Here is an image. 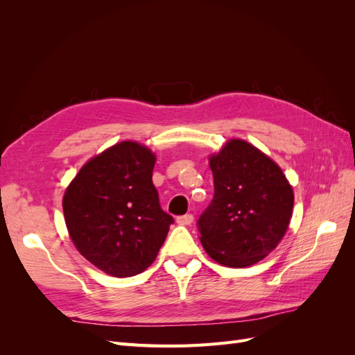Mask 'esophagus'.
I'll return each mask as SVG.
<instances>
[{"label":"esophagus","instance_id":"obj_1","mask_svg":"<svg viewBox=\"0 0 355 355\" xmlns=\"http://www.w3.org/2000/svg\"><path fill=\"white\" fill-rule=\"evenodd\" d=\"M176 222L179 225H191L192 222H194V216H192V214H184V216H179L176 219Z\"/></svg>","mask_w":355,"mask_h":355}]
</instances>
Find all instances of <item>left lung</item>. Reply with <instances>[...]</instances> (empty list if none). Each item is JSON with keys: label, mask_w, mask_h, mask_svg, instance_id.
<instances>
[{"label": "left lung", "mask_w": 355, "mask_h": 355, "mask_svg": "<svg viewBox=\"0 0 355 355\" xmlns=\"http://www.w3.org/2000/svg\"><path fill=\"white\" fill-rule=\"evenodd\" d=\"M214 196L197 220L211 259L250 266L282 241L293 210V191L282 168L259 149L232 139L210 157Z\"/></svg>", "instance_id": "obj_1"}]
</instances>
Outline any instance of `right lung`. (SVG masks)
<instances>
[{
  "label": "right lung",
  "instance_id": "1",
  "mask_svg": "<svg viewBox=\"0 0 355 355\" xmlns=\"http://www.w3.org/2000/svg\"><path fill=\"white\" fill-rule=\"evenodd\" d=\"M155 155L125 141L85 163L63 196V214L78 252L112 277L151 265L175 219L153 184Z\"/></svg>",
  "mask_w": 355,
  "mask_h": 355
}]
</instances>
